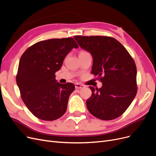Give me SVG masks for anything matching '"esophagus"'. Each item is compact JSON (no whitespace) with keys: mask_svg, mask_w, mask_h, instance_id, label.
Masks as SVG:
<instances>
[{"mask_svg":"<svg viewBox=\"0 0 156 156\" xmlns=\"http://www.w3.org/2000/svg\"><path fill=\"white\" fill-rule=\"evenodd\" d=\"M85 86L82 84H80V83H76L75 84V88L77 89H83V88H84Z\"/></svg>","mask_w":156,"mask_h":156,"instance_id":"1","label":"esophagus"}]
</instances>
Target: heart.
<instances>
[{
	"mask_svg": "<svg viewBox=\"0 0 156 156\" xmlns=\"http://www.w3.org/2000/svg\"><path fill=\"white\" fill-rule=\"evenodd\" d=\"M87 53V51H83V50H82V51H80V53H79V55H80V54H83V53Z\"/></svg>",
	"mask_w": 156,
	"mask_h": 156,
	"instance_id": "obj_1",
	"label": "heart"
}]
</instances>
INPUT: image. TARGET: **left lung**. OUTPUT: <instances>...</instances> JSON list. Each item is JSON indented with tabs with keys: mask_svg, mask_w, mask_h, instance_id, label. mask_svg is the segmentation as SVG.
<instances>
[{
	"mask_svg": "<svg viewBox=\"0 0 156 156\" xmlns=\"http://www.w3.org/2000/svg\"><path fill=\"white\" fill-rule=\"evenodd\" d=\"M93 57L92 74L103 83L100 89L90 87L88 110L98 119L110 120L122 115L137 93L136 66L127 50L112 37H74Z\"/></svg>",
	"mask_w": 156,
	"mask_h": 156,
	"instance_id": "1",
	"label": "left lung"
}]
</instances>
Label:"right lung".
<instances>
[{"label": "right lung", "instance_id": "1", "mask_svg": "<svg viewBox=\"0 0 156 156\" xmlns=\"http://www.w3.org/2000/svg\"><path fill=\"white\" fill-rule=\"evenodd\" d=\"M73 48L78 45L72 37L48 39L30 46L20 58L16 74L20 95L29 111L41 120H55L66 112L75 87L57 82L55 74Z\"/></svg>", "mask_w": 156, "mask_h": 156}]
</instances>
